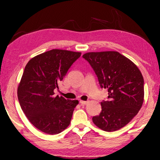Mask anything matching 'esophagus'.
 Masks as SVG:
<instances>
[{"mask_svg": "<svg viewBox=\"0 0 160 160\" xmlns=\"http://www.w3.org/2000/svg\"><path fill=\"white\" fill-rule=\"evenodd\" d=\"M80 103L82 105H85V104H87L88 103V101H83V100H80Z\"/></svg>", "mask_w": 160, "mask_h": 160, "instance_id": "34e87169", "label": "esophagus"}]
</instances>
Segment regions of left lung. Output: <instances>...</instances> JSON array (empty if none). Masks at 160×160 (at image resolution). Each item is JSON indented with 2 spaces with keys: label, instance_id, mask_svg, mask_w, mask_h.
<instances>
[{
  "label": "left lung",
  "instance_id": "obj_1",
  "mask_svg": "<svg viewBox=\"0 0 160 160\" xmlns=\"http://www.w3.org/2000/svg\"><path fill=\"white\" fill-rule=\"evenodd\" d=\"M82 57L92 67L101 88L108 90L102 112L93 116L95 126L113 132L127 125L138 113L144 101V80L138 66L117 51L88 52Z\"/></svg>",
  "mask_w": 160,
  "mask_h": 160
}]
</instances>
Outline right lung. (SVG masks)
Listing matches in <instances>:
<instances>
[{"mask_svg": "<svg viewBox=\"0 0 160 160\" xmlns=\"http://www.w3.org/2000/svg\"><path fill=\"white\" fill-rule=\"evenodd\" d=\"M80 52L52 49L28 61L18 88L22 110L34 127L49 135L58 134L70 125L78 100L54 96Z\"/></svg>", "mask_w": 160, "mask_h": 160, "instance_id": "right-lung-1", "label": "right lung"}]
</instances>
